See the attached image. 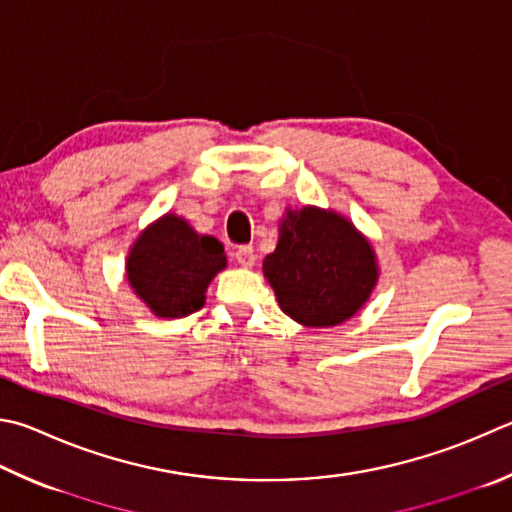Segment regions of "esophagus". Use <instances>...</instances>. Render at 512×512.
Here are the masks:
<instances>
[{
	"instance_id": "34e87169",
	"label": "esophagus",
	"mask_w": 512,
	"mask_h": 512,
	"mask_svg": "<svg viewBox=\"0 0 512 512\" xmlns=\"http://www.w3.org/2000/svg\"><path fill=\"white\" fill-rule=\"evenodd\" d=\"M235 259H237L239 266L250 268V266L255 264V250L250 248V246H239V248L235 250Z\"/></svg>"
}]
</instances>
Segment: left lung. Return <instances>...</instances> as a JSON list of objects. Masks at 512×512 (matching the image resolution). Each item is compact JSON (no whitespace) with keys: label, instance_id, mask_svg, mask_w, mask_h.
Returning <instances> with one entry per match:
<instances>
[{"label":"left lung","instance_id":"left-lung-1","mask_svg":"<svg viewBox=\"0 0 512 512\" xmlns=\"http://www.w3.org/2000/svg\"><path fill=\"white\" fill-rule=\"evenodd\" d=\"M262 271L280 309L311 329L351 320L380 275L371 241L345 215L318 206L286 208L277 246Z\"/></svg>","mask_w":512,"mask_h":512}]
</instances>
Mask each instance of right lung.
I'll return each mask as SVG.
<instances>
[{
  "mask_svg": "<svg viewBox=\"0 0 512 512\" xmlns=\"http://www.w3.org/2000/svg\"><path fill=\"white\" fill-rule=\"evenodd\" d=\"M228 259L224 244L174 212L152 221L127 253L125 275L136 297L156 318L174 320L199 311L215 275Z\"/></svg>",
  "mask_w": 512,
  "mask_h": 512,
  "instance_id": "1",
  "label": "right lung"
}]
</instances>
